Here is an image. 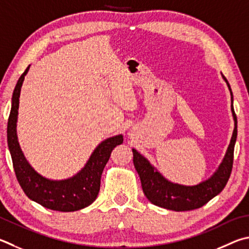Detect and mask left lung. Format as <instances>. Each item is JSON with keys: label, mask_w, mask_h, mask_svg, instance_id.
Instances as JSON below:
<instances>
[{"label": "left lung", "mask_w": 249, "mask_h": 249, "mask_svg": "<svg viewBox=\"0 0 249 249\" xmlns=\"http://www.w3.org/2000/svg\"><path fill=\"white\" fill-rule=\"evenodd\" d=\"M222 77L231 92V110L234 119V130L223 160L211 178L194 186H185V185L172 183L160 172H158L155 166H152L150 162L140 155L136 149H133L134 165L140 178L143 194L153 205L173 211L198 209L222 192L227 185L233 168L234 146L237 137V119L233 107L231 87L223 75Z\"/></svg>", "instance_id": "left-lung-1"}]
</instances>
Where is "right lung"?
<instances>
[{
  "instance_id": "right-lung-1",
  "label": "right lung",
  "mask_w": 249,
  "mask_h": 249,
  "mask_svg": "<svg viewBox=\"0 0 249 249\" xmlns=\"http://www.w3.org/2000/svg\"><path fill=\"white\" fill-rule=\"evenodd\" d=\"M29 67L30 65L15 86L7 122V143L17 180L28 198L48 209L63 212L80 210L96 200L100 191L103 169L110 159L113 149L123 142V136L116 135L99 143L84 168L70 178L53 180L40 175L26 160L18 142L16 130L20 90Z\"/></svg>"
}]
</instances>
